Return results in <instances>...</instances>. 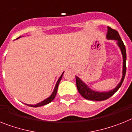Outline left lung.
Masks as SVG:
<instances>
[{"instance_id":"8db88e82","label":"left lung","mask_w":132,"mask_h":132,"mask_svg":"<svg viewBox=\"0 0 132 132\" xmlns=\"http://www.w3.org/2000/svg\"><path fill=\"white\" fill-rule=\"evenodd\" d=\"M106 38L108 40H114L116 42V44L118 45L119 50L121 51L123 57V66H122V76L121 80L116 87L113 89L108 91H97V90H93L92 88L88 87L82 80L76 76V87L78 89L79 93L86 99L91 101H104L109 98L113 95L117 90L120 88L122 85L125 78V75L126 72V50L123 42L121 40L119 33L116 30H114L109 27H107V34L106 35Z\"/></svg>"}]
</instances>
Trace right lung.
<instances>
[{
  "mask_svg": "<svg viewBox=\"0 0 132 132\" xmlns=\"http://www.w3.org/2000/svg\"><path fill=\"white\" fill-rule=\"evenodd\" d=\"M20 37H21V36H20V37H18L17 39H19ZM64 72H63V73L62 74V75L60 76V78H58V80H57L56 85H55V87H54V90H53V92H52V93L51 94L50 96L49 97H47V98H45V99H44V101H42L39 102V103H37V104H35V105H29V104L25 103V105H28V106H30V107H41V106L45 105H47V104L50 103V102L52 101L54 99V98H55V97H56V93H57V88H58V85H59L61 79H62V75H64Z\"/></svg>",
  "mask_w": 132,
  "mask_h": 132,
  "instance_id": "obj_1",
  "label": "right lung"
}]
</instances>
